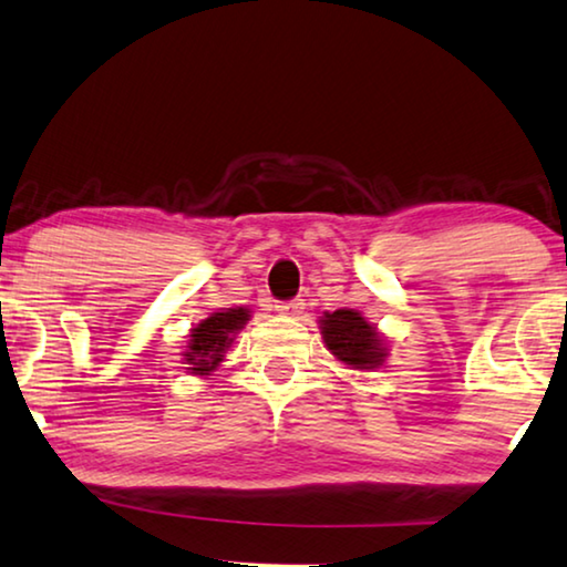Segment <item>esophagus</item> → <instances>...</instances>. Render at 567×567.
Listing matches in <instances>:
<instances>
[{
  "label": "esophagus",
  "instance_id": "1",
  "mask_svg": "<svg viewBox=\"0 0 567 567\" xmlns=\"http://www.w3.org/2000/svg\"><path fill=\"white\" fill-rule=\"evenodd\" d=\"M278 315H289V317H297L303 311V299H291V301H278L274 307Z\"/></svg>",
  "mask_w": 567,
  "mask_h": 567
}]
</instances>
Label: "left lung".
Listing matches in <instances>:
<instances>
[{"label":"left lung","mask_w":567,"mask_h":567,"mask_svg":"<svg viewBox=\"0 0 567 567\" xmlns=\"http://www.w3.org/2000/svg\"><path fill=\"white\" fill-rule=\"evenodd\" d=\"M319 330L327 350L344 365L358 368V371H373L383 365L389 348L381 340V332L368 322L355 309L324 311L319 319Z\"/></svg>","instance_id":"obj_1"}]
</instances>
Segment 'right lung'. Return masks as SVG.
<instances>
[{"label":"right lung","mask_w":567,"mask_h":567,"mask_svg":"<svg viewBox=\"0 0 567 567\" xmlns=\"http://www.w3.org/2000/svg\"><path fill=\"white\" fill-rule=\"evenodd\" d=\"M250 311L245 307L219 309L204 319L188 334V344L184 352L186 371L194 375H209L225 360V352L235 342V334L248 324Z\"/></svg>","instance_id":"1"}]
</instances>
